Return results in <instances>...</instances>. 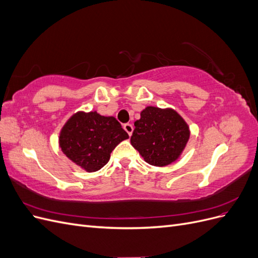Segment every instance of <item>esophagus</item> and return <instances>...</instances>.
<instances>
[{"label":"esophagus","instance_id":"1","mask_svg":"<svg viewBox=\"0 0 258 258\" xmlns=\"http://www.w3.org/2000/svg\"><path fill=\"white\" fill-rule=\"evenodd\" d=\"M123 129L126 130V132L129 135V137L132 135V132H134V126H132L131 123H124L123 124Z\"/></svg>","mask_w":258,"mask_h":258}]
</instances>
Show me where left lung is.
Instances as JSON below:
<instances>
[{"instance_id":"1","label":"left lung","mask_w":258,"mask_h":258,"mask_svg":"<svg viewBox=\"0 0 258 258\" xmlns=\"http://www.w3.org/2000/svg\"><path fill=\"white\" fill-rule=\"evenodd\" d=\"M131 144L152 166L175 161L189 139V128L174 110L147 106L135 122Z\"/></svg>"}]
</instances>
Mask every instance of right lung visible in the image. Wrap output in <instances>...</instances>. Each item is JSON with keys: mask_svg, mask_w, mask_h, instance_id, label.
Here are the masks:
<instances>
[{"mask_svg": "<svg viewBox=\"0 0 258 258\" xmlns=\"http://www.w3.org/2000/svg\"><path fill=\"white\" fill-rule=\"evenodd\" d=\"M128 138L115 117L79 112L62 128L59 144L68 158L88 172H95L106 165L112 151Z\"/></svg>", "mask_w": 258, "mask_h": 258, "instance_id": "obj_1", "label": "right lung"}]
</instances>
